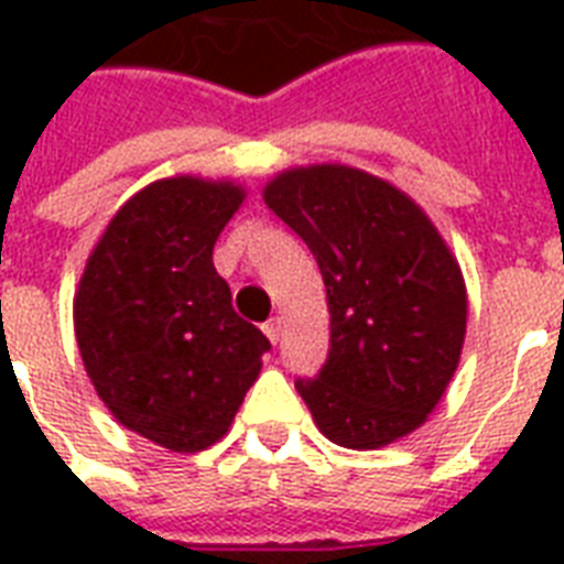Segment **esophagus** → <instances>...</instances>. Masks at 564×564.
Listing matches in <instances>:
<instances>
[{"label": "esophagus", "instance_id": "obj_1", "mask_svg": "<svg viewBox=\"0 0 564 564\" xmlns=\"http://www.w3.org/2000/svg\"><path fill=\"white\" fill-rule=\"evenodd\" d=\"M263 334L269 336V343H278V339H281V318H269V322H265L263 325Z\"/></svg>", "mask_w": 564, "mask_h": 564}]
</instances>
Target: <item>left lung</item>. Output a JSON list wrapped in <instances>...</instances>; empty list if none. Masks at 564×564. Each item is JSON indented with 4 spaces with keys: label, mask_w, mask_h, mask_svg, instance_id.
Returning <instances> with one entry per match:
<instances>
[{
    "label": "left lung",
    "mask_w": 564,
    "mask_h": 564,
    "mask_svg": "<svg viewBox=\"0 0 564 564\" xmlns=\"http://www.w3.org/2000/svg\"><path fill=\"white\" fill-rule=\"evenodd\" d=\"M265 204L313 251L327 290L330 351L295 389L330 442L383 447L424 424L465 339L459 263L410 195L322 163L281 172Z\"/></svg>",
    "instance_id": "8db88e82"
}]
</instances>
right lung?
Wrapping results in <instances>:
<instances>
[{"label": "right lung", "instance_id": "right-lung-1", "mask_svg": "<svg viewBox=\"0 0 564 564\" xmlns=\"http://www.w3.org/2000/svg\"><path fill=\"white\" fill-rule=\"evenodd\" d=\"M242 198L230 181H154L110 219L75 292V339L105 406L178 454L228 433L272 348L213 265Z\"/></svg>", "mask_w": 564, "mask_h": 564}]
</instances>
